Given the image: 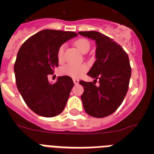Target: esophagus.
<instances>
[{
	"mask_svg": "<svg viewBox=\"0 0 154 154\" xmlns=\"http://www.w3.org/2000/svg\"><path fill=\"white\" fill-rule=\"evenodd\" d=\"M73 82H74L75 85H77V84H79V80L76 79H73Z\"/></svg>",
	"mask_w": 154,
	"mask_h": 154,
	"instance_id": "1",
	"label": "esophagus"
}]
</instances>
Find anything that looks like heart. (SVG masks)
I'll use <instances>...</instances> for the list:
<instances>
[{
	"instance_id": "1",
	"label": "heart",
	"mask_w": 154,
	"mask_h": 154,
	"mask_svg": "<svg viewBox=\"0 0 154 154\" xmlns=\"http://www.w3.org/2000/svg\"><path fill=\"white\" fill-rule=\"evenodd\" d=\"M75 45L81 52L84 53L88 51L90 48V43L85 38H80L75 42ZM65 45H62L59 47L57 52V58L58 62H62L64 58V51ZM88 70V65L85 64H66L60 69V73L63 75L70 76L72 78L78 79L81 77Z\"/></svg>"
}]
</instances>
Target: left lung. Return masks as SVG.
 I'll list each match as a JSON object with an SVG mask.
<instances>
[{
	"label": "left lung",
	"instance_id": "left-lung-1",
	"mask_svg": "<svg viewBox=\"0 0 154 154\" xmlns=\"http://www.w3.org/2000/svg\"><path fill=\"white\" fill-rule=\"evenodd\" d=\"M96 42V61L88 72L95 80L80 81L85 111L91 116L103 118L113 113L123 103L129 88L131 67L126 51L113 39L98 31H79ZM98 80L99 87L95 82Z\"/></svg>",
	"mask_w": 154,
	"mask_h": 154
}]
</instances>
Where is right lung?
I'll use <instances>...</instances> for the list:
<instances>
[{
    "instance_id": "1",
    "label": "right lung",
    "mask_w": 154,
    "mask_h": 154,
    "mask_svg": "<svg viewBox=\"0 0 154 154\" xmlns=\"http://www.w3.org/2000/svg\"><path fill=\"white\" fill-rule=\"evenodd\" d=\"M76 36L72 31L42 30L25 41L17 52L14 66L17 88L27 106L41 116L54 117L65 109L74 85L72 79L58 76L51 84L48 75L58 66L59 47Z\"/></svg>"
}]
</instances>
